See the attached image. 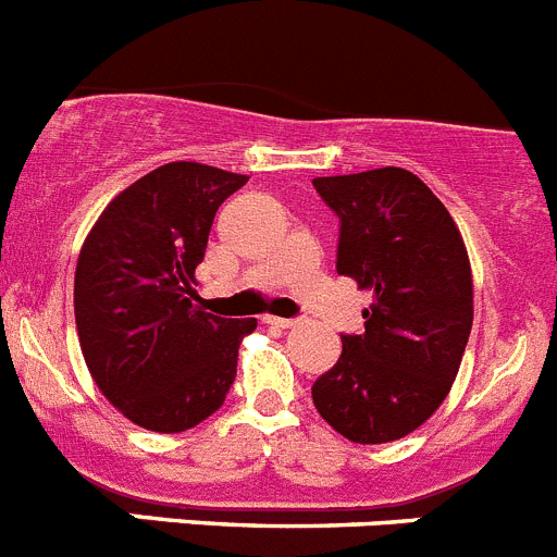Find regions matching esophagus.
<instances>
[{
    "label": "esophagus",
    "mask_w": 557,
    "mask_h": 557,
    "mask_svg": "<svg viewBox=\"0 0 557 557\" xmlns=\"http://www.w3.org/2000/svg\"><path fill=\"white\" fill-rule=\"evenodd\" d=\"M263 322L274 324V327H283V330H288V327H294V324H297L294 319H283V315H267Z\"/></svg>",
    "instance_id": "34e87169"
}]
</instances>
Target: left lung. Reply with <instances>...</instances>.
<instances>
[{
	"label": "left lung",
	"instance_id": "1",
	"mask_svg": "<svg viewBox=\"0 0 557 557\" xmlns=\"http://www.w3.org/2000/svg\"><path fill=\"white\" fill-rule=\"evenodd\" d=\"M338 216L335 269L372 290L363 333L341 335L315 410L355 444L413 433L455 383L472 333V267L449 210L408 169L315 177Z\"/></svg>",
	"mask_w": 557,
	"mask_h": 557
}]
</instances>
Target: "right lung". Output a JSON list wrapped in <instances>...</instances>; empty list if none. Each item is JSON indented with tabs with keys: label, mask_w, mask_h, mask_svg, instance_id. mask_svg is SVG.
Returning a JSON list of instances; mask_svg holds the SVG:
<instances>
[{
	"label": "right lung",
	"mask_w": 557,
	"mask_h": 557,
	"mask_svg": "<svg viewBox=\"0 0 557 557\" xmlns=\"http://www.w3.org/2000/svg\"><path fill=\"white\" fill-rule=\"evenodd\" d=\"M247 174L174 160L124 188L85 238L74 319L94 383L138 428L183 433L216 413L258 319L199 308L197 267L219 205Z\"/></svg>",
	"instance_id": "1"
}]
</instances>
